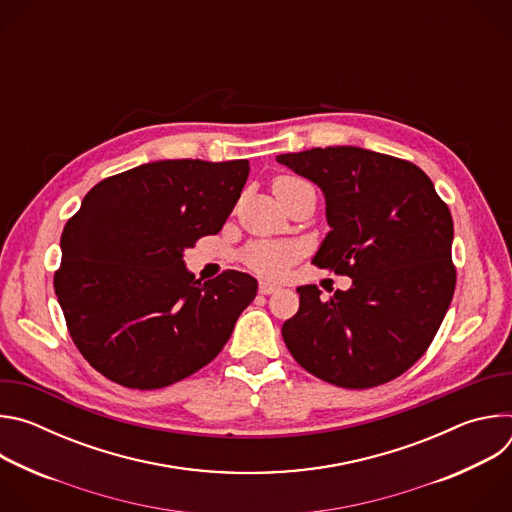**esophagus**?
Returning a JSON list of instances; mask_svg holds the SVG:
<instances>
[{"instance_id": "obj_1", "label": "esophagus", "mask_w": 512, "mask_h": 512, "mask_svg": "<svg viewBox=\"0 0 512 512\" xmlns=\"http://www.w3.org/2000/svg\"><path fill=\"white\" fill-rule=\"evenodd\" d=\"M275 291H279V285L267 283V281H261V283H259V294L269 296V294H275Z\"/></svg>"}]
</instances>
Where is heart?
Masks as SVG:
<instances>
[{
	"mask_svg": "<svg viewBox=\"0 0 512 512\" xmlns=\"http://www.w3.org/2000/svg\"><path fill=\"white\" fill-rule=\"evenodd\" d=\"M302 182H306V180L296 178V176H279L273 180V192L277 196L279 192H283L287 188H294ZM296 255H298V251L294 245L259 241L245 249L243 259L255 273L267 275V277H279L289 269L291 263H294Z\"/></svg>",
	"mask_w": 512,
	"mask_h": 512,
	"instance_id": "obj_1",
	"label": "heart"
}]
</instances>
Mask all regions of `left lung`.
<instances>
[{
  "instance_id": "8db88e82",
  "label": "left lung",
  "mask_w": 512,
  "mask_h": 512,
  "mask_svg": "<svg viewBox=\"0 0 512 512\" xmlns=\"http://www.w3.org/2000/svg\"><path fill=\"white\" fill-rule=\"evenodd\" d=\"M326 196V235L314 265L352 287L324 300L298 287L283 328L287 350L314 377L344 389L385 385L425 354L456 289L454 223L415 164L352 145L277 156Z\"/></svg>"
}]
</instances>
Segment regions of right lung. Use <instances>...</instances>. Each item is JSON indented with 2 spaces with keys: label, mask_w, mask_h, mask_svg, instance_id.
Instances as JSON below:
<instances>
[{
  "label": "right lung",
  "mask_w": 512,
  "mask_h": 512,
  "mask_svg": "<svg viewBox=\"0 0 512 512\" xmlns=\"http://www.w3.org/2000/svg\"><path fill=\"white\" fill-rule=\"evenodd\" d=\"M247 160H164L93 186L64 225L54 291L95 371L127 389L174 385L223 350L257 281L227 269L200 283L184 249L227 223Z\"/></svg>",
  "instance_id": "add662e5"
}]
</instances>
